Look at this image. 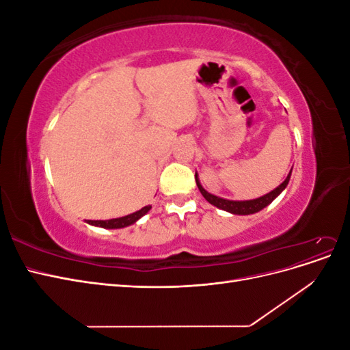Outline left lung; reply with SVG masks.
Masks as SVG:
<instances>
[{
  "instance_id": "left-lung-1",
  "label": "left lung",
  "mask_w": 350,
  "mask_h": 350,
  "mask_svg": "<svg viewBox=\"0 0 350 350\" xmlns=\"http://www.w3.org/2000/svg\"><path fill=\"white\" fill-rule=\"evenodd\" d=\"M291 175H292V169L289 171L288 176H286L284 181L278 187L274 188L273 191L264 194L258 198H252V200H228V198H221V197H217V196H213L210 194L208 191H206V189L203 188V185L200 184V179H198V175L196 172V183H197V187L200 189V193L203 194V197L208 201L210 204H213L215 207L220 208V210H225V211H229V213L232 215H241V216H247V215H254L257 213V211L262 210L264 207H267L271 201L276 198L283 189L288 187L289 184V179H291Z\"/></svg>"
}]
</instances>
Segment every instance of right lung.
<instances>
[{"instance_id":"1","label":"right lung","mask_w":350,"mask_h":350,"mask_svg":"<svg viewBox=\"0 0 350 350\" xmlns=\"http://www.w3.org/2000/svg\"><path fill=\"white\" fill-rule=\"evenodd\" d=\"M150 208H152V206H144L142 210H137V211H134V213L122 216V217L108 219V220H84V221L92 226H98V228H103V229H121L125 226L134 225L137 220L142 219L146 213H149Z\"/></svg>"}]
</instances>
